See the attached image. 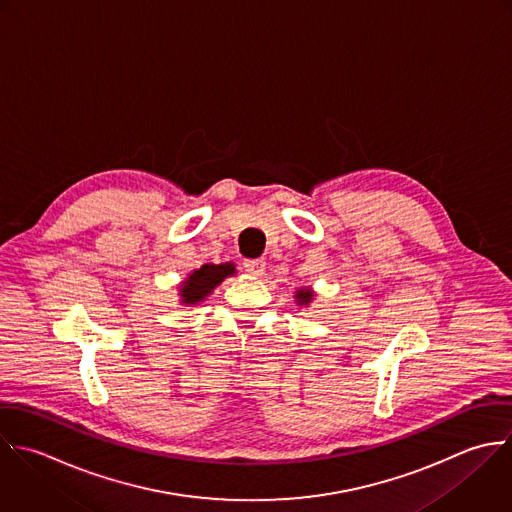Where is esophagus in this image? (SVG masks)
Masks as SVG:
<instances>
[{
	"label": "esophagus",
	"instance_id": "1",
	"mask_svg": "<svg viewBox=\"0 0 512 512\" xmlns=\"http://www.w3.org/2000/svg\"><path fill=\"white\" fill-rule=\"evenodd\" d=\"M243 265H245V271L251 275H263V271H265L263 259H247Z\"/></svg>",
	"mask_w": 512,
	"mask_h": 512
}]
</instances>
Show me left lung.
<instances>
[{"label":"left lung","instance_id":"left-lung-1","mask_svg":"<svg viewBox=\"0 0 512 512\" xmlns=\"http://www.w3.org/2000/svg\"><path fill=\"white\" fill-rule=\"evenodd\" d=\"M295 299H297L299 305H307V303H311L313 295H311V291H305V289H303V291H297V297H295Z\"/></svg>","mask_w":512,"mask_h":512}]
</instances>
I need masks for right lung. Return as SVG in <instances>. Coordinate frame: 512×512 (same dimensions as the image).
Segmentation results:
<instances>
[{
	"label": "right lung",
	"instance_id": "1",
	"mask_svg": "<svg viewBox=\"0 0 512 512\" xmlns=\"http://www.w3.org/2000/svg\"><path fill=\"white\" fill-rule=\"evenodd\" d=\"M235 267L231 263L225 265H203L195 273L189 275V279L181 285V297L183 303L195 305L203 301L227 275H233Z\"/></svg>",
	"mask_w": 512,
	"mask_h": 512
}]
</instances>
